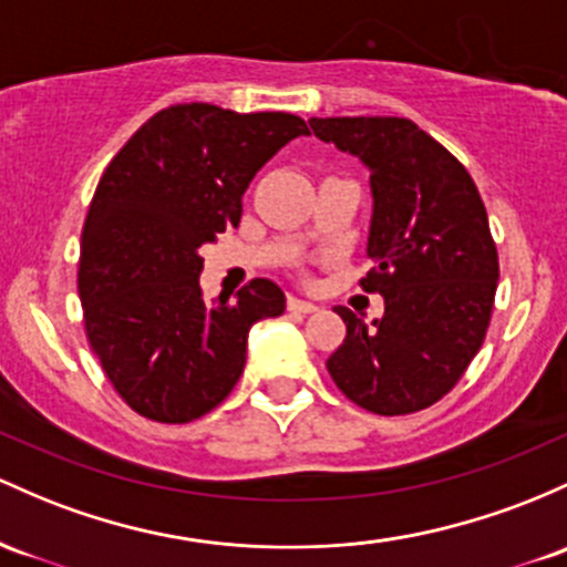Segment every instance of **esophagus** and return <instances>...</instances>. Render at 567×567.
Listing matches in <instances>:
<instances>
[{"label":"esophagus","mask_w":567,"mask_h":567,"mask_svg":"<svg viewBox=\"0 0 567 567\" xmlns=\"http://www.w3.org/2000/svg\"><path fill=\"white\" fill-rule=\"evenodd\" d=\"M288 309H290V312L312 315V312H317V303H312V301H303V298L290 296V298H288Z\"/></svg>","instance_id":"1"}]
</instances>
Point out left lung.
<instances>
[{
	"label": "left lung",
	"instance_id": "obj_1",
	"mask_svg": "<svg viewBox=\"0 0 567 567\" xmlns=\"http://www.w3.org/2000/svg\"><path fill=\"white\" fill-rule=\"evenodd\" d=\"M317 140L371 172L363 290L384 298L365 326L347 307L344 344L328 358L336 388L395 416L450 393L482 347L497 288L487 209L465 166L406 117H312Z\"/></svg>",
	"mask_w": 567,
	"mask_h": 567
}]
</instances>
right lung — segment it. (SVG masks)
Returning <instances> with one entry per match:
<instances>
[{"mask_svg":"<svg viewBox=\"0 0 567 567\" xmlns=\"http://www.w3.org/2000/svg\"><path fill=\"white\" fill-rule=\"evenodd\" d=\"M307 134L290 112L174 104L104 169L80 239V301L93 352L136 414L213 412L245 371L250 328L285 312L271 279L204 301L198 250L239 226L260 166Z\"/></svg>","mask_w":567,"mask_h":567,"instance_id":"add662e5","label":"right lung"}]
</instances>
